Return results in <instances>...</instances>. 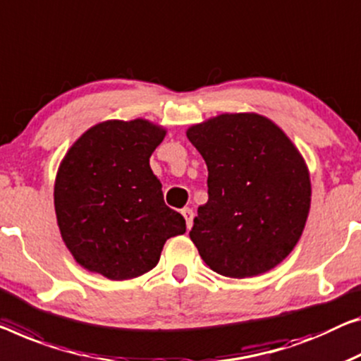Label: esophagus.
Returning a JSON list of instances; mask_svg holds the SVG:
<instances>
[{
	"label": "esophagus",
	"mask_w": 361,
	"mask_h": 361,
	"mask_svg": "<svg viewBox=\"0 0 361 361\" xmlns=\"http://www.w3.org/2000/svg\"><path fill=\"white\" fill-rule=\"evenodd\" d=\"M181 214H183V217H185V220H186V227L191 228L192 227V219H195V212H192V209L185 207L181 211Z\"/></svg>",
	"instance_id": "esophagus-1"
}]
</instances>
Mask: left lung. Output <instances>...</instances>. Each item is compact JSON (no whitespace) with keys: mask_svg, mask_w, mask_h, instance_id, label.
Segmentation results:
<instances>
[{"mask_svg":"<svg viewBox=\"0 0 361 361\" xmlns=\"http://www.w3.org/2000/svg\"><path fill=\"white\" fill-rule=\"evenodd\" d=\"M207 165V195L190 236L225 277L264 274L303 233L311 204L306 164L277 125L256 113H224L186 131Z\"/></svg>","mask_w":361,"mask_h":361,"instance_id":"1","label":"left lung"}]
</instances>
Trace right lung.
Masks as SVG:
<instances>
[{
    "label": "right lung",
    "instance_id": "1",
    "mask_svg": "<svg viewBox=\"0 0 361 361\" xmlns=\"http://www.w3.org/2000/svg\"><path fill=\"white\" fill-rule=\"evenodd\" d=\"M165 129L146 120L104 121L85 131L58 169V227L80 266L126 281L157 266L165 241L186 232L164 201L149 159Z\"/></svg>",
    "mask_w": 361,
    "mask_h": 361
}]
</instances>
